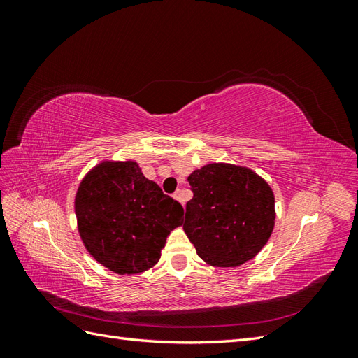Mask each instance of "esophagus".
<instances>
[{
  "mask_svg": "<svg viewBox=\"0 0 358 358\" xmlns=\"http://www.w3.org/2000/svg\"><path fill=\"white\" fill-rule=\"evenodd\" d=\"M173 197H175L178 201H180V203L183 204V199H182V191H180V189H178L175 194H173Z\"/></svg>",
  "mask_w": 358,
  "mask_h": 358,
  "instance_id": "esophagus-1",
  "label": "esophagus"
}]
</instances>
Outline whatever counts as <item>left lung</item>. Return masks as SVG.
Returning a JSON list of instances; mask_svg holds the SVG:
<instances>
[{
    "instance_id": "8db88e82",
    "label": "left lung",
    "mask_w": 358,
    "mask_h": 358,
    "mask_svg": "<svg viewBox=\"0 0 358 358\" xmlns=\"http://www.w3.org/2000/svg\"><path fill=\"white\" fill-rule=\"evenodd\" d=\"M185 230L201 259L237 267L254 258L275 227V196L268 183L246 167L213 162L188 176Z\"/></svg>"
}]
</instances>
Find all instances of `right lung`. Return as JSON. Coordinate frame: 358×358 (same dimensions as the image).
<instances>
[{"instance_id":"1","label":"right lung","mask_w":358,"mask_h":358,"mask_svg":"<svg viewBox=\"0 0 358 358\" xmlns=\"http://www.w3.org/2000/svg\"><path fill=\"white\" fill-rule=\"evenodd\" d=\"M88 252L117 275L158 263L167 236L183 222L182 204L143 176L134 161H104L80 183L74 200Z\"/></svg>"}]
</instances>
